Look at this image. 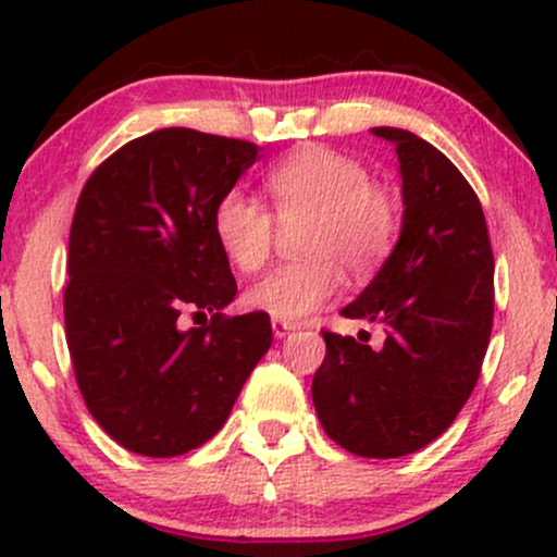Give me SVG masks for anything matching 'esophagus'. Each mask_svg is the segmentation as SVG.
I'll return each instance as SVG.
<instances>
[{
	"instance_id": "34e87169",
	"label": "esophagus",
	"mask_w": 557,
	"mask_h": 557,
	"mask_svg": "<svg viewBox=\"0 0 557 557\" xmlns=\"http://www.w3.org/2000/svg\"><path fill=\"white\" fill-rule=\"evenodd\" d=\"M290 330H296V324L287 322V319H272V332H274V337H285Z\"/></svg>"
}]
</instances>
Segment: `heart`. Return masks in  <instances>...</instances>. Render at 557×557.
<instances>
[{
    "mask_svg": "<svg viewBox=\"0 0 557 557\" xmlns=\"http://www.w3.org/2000/svg\"><path fill=\"white\" fill-rule=\"evenodd\" d=\"M264 190L283 225L306 220L304 261L280 267L246 293L253 311L272 319L309 317L341 293L343 270L367 277L385 264L400 235V201L359 159L309 146L267 172ZM214 235L240 272H259L272 257V214L253 196L230 188L214 207Z\"/></svg>",
    "mask_w": 557,
    "mask_h": 557,
    "instance_id": "b5f03b06",
    "label": "heart"
}]
</instances>
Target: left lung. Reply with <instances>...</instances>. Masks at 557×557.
I'll return each mask as SVG.
<instances>
[{
  "label": "left lung",
  "mask_w": 557,
  "mask_h": 557,
  "mask_svg": "<svg viewBox=\"0 0 557 557\" xmlns=\"http://www.w3.org/2000/svg\"><path fill=\"white\" fill-rule=\"evenodd\" d=\"M400 162L403 227L348 319L385 324V345L322 332L311 382L330 440L354 456L400 458L437 440L474 389L495 311L487 220L443 151L400 127H372Z\"/></svg>",
  "instance_id": "obj_1"
}]
</instances>
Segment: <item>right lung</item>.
I'll return each mask as SVG.
<instances>
[{
	"instance_id": "right-lung-1",
	"label": "right lung",
	"mask_w": 557,
	"mask_h": 557,
	"mask_svg": "<svg viewBox=\"0 0 557 557\" xmlns=\"http://www.w3.org/2000/svg\"><path fill=\"white\" fill-rule=\"evenodd\" d=\"M257 151L164 127L107 157L81 190L67 251L70 359L91 417L138 456H183L214 437L272 345L270 314H222L238 285L212 225ZM183 310H209L213 322L181 331Z\"/></svg>"
}]
</instances>
